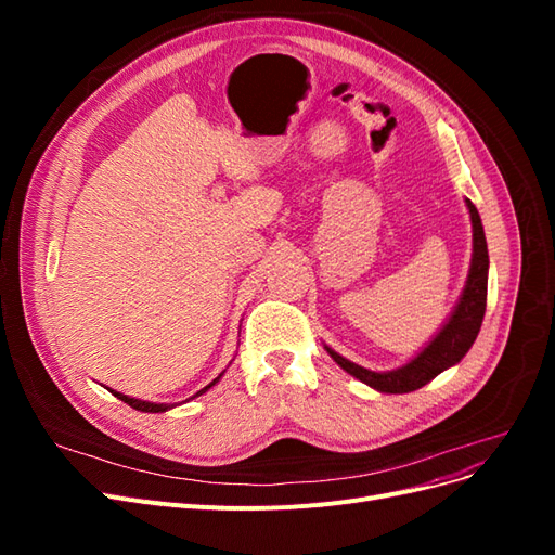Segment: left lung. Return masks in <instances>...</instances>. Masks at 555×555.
Here are the masks:
<instances>
[{
  "label": "left lung",
  "mask_w": 555,
  "mask_h": 555,
  "mask_svg": "<svg viewBox=\"0 0 555 555\" xmlns=\"http://www.w3.org/2000/svg\"><path fill=\"white\" fill-rule=\"evenodd\" d=\"M469 210V222H473V259H469V271L465 287L459 296V304L453 306L447 322L440 331L422 347L416 354L402 363L396 371H367V367L340 357L338 351L324 345L331 359L338 363L345 373L367 384L379 393H410L422 389L430 379L444 373L447 367L456 365L477 340V333L483 322L486 312V289H489V247H486V236L481 227V217L473 201L465 198Z\"/></svg>",
  "instance_id": "left-lung-1"
}]
</instances>
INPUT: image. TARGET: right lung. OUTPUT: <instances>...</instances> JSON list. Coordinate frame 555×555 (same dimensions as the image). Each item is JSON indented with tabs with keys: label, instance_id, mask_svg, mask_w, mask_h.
Listing matches in <instances>:
<instances>
[{
	"label": "right lung",
	"instance_id": "obj_1",
	"mask_svg": "<svg viewBox=\"0 0 555 555\" xmlns=\"http://www.w3.org/2000/svg\"><path fill=\"white\" fill-rule=\"evenodd\" d=\"M227 371H222L220 375H217L208 386H204V389H201L198 393H194L192 398H196V396H201V393H206L208 389H210V386H215L217 382H220L222 379V375H224ZM106 389H108V386H106ZM115 398H120L122 402H127V405L129 408H133V410H139V412H153V414H157V412H169L171 408H176V405H180V402H150V400H139V398H131V396H125V393H120V391H113V389H108Z\"/></svg>",
	"mask_w": 555,
	"mask_h": 555
}]
</instances>
